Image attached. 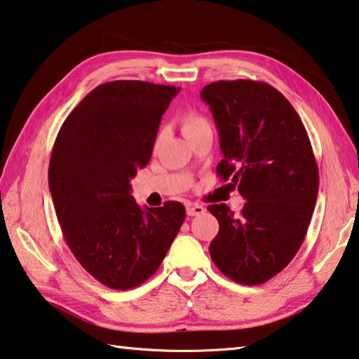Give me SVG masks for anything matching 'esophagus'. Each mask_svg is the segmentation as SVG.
Returning a JSON list of instances; mask_svg holds the SVG:
<instances>
[{
    "label": "esophagus",
    "mask_w": 359,
    "mask_h": 359,
    "mask_svg": "<svg viewBox=\"0 0 359 359\" xmlns=\"http://www.w3.org/2000/svg\"><path fill=\"white\" fill-rule=\"evenodd\" d=\"M204 212H205V207L204 205L193 204V202H190V204H187L188 217H198V215H202Z\"/></svg>",
    "instance_id": "obj_1"
}]
</instances>
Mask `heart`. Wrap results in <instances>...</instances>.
Listing matches in <instances>:
<instances>
[{"label": "heart", "mask_w": 359, "mask_h": 359, "mask_svg": "<svg viewBox=\"0 0 359 359\" xmlns=\"http://www.w3.org/2000/svg\"><path fill=\"white\" fill-rule=\"evenodd\" d=\"M180 126H182V132H184V135L190 136L193 132H196V130L208 126V121L205 119L204 116L196 113V111H188V113L182 116ZM158 142H160V136H157V141H155V144H158Z\"/></svg>", "instance_id": "obj_1"}]
</instances>
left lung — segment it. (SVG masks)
<instances>
[{"instance_id": "8db88e82", "label": "left lung", "mask_w": 359, "mask_h": 359, "mask_svg": "<svg viewBox=\"0 0 359 359\" xmlns=\"http://www.w3.org/2000/svg\"><path fill=\"white\" fill-rule=\"evenodd\" d=\"M201 97L224 155L218 177L246 199L240 215L207 207L219 223L210 257L232 281L264 284L295 257L314 213L318 168L308 132L290 102L262 81H215Z\"/></svg>"}]
</instances>
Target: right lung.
Returning a JSON list of instances; mask_svg holds the SVG:
<instances>
[{
  "instance_id": "right-lung-1",
  "label": "right lung",
  "mask_w": 359,
  "mask_h": 359,
  "mask_svg": "<svg viewBox=\"0 0 359 359\" xmlns=\"http://www.w3.org/2000/svg\"><path fill=\"white\" fill-rule=\"evenodd\" d=\"M177 93L149 81L103 83L56 136L48 185L62 237L83 269L109 289L147 281L185 219L177 201L141 208L130 194V179L151 160L161 116Z\"/></svg>"
}]
</instances>
